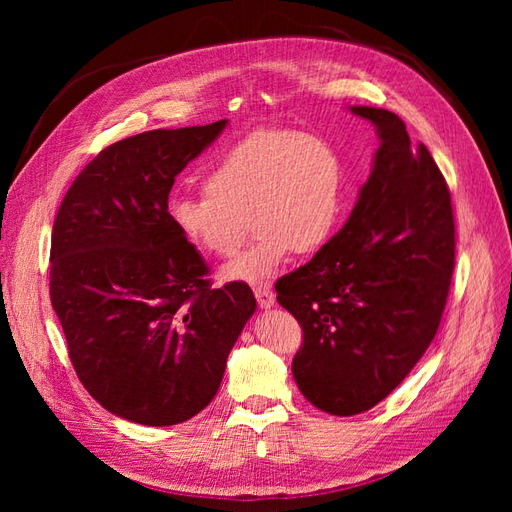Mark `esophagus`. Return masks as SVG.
<instances>
[{
	"label": "esophagus",
	"mask_w": 512,
	"mask_h": 512,
	"mask_svg": "<svg viewBox=\"0 0 512 512\" xmlns=\"http://www.w3.org/2000/svg\"><path fill=\"white\" fill-rule=\"evenodd\" d=\"M254 294H256V301L262 309H271L273 303H275V294L271 290L269 284H260L254 288Z\"/></svg>",
	"instance_id": "34e87169"
}]
</instances>
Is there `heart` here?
Returning a JSON list of instances; mask_svg holds the SVG:
<instances>
[{
	"instance_id": "b5f03b06",
	"label": "heart",
	"mask_w": 512,
	"mask_h": 512,
	"mask_svg": "<svg viewBox=\"0 0 512 512\" xmlns=\"http://www.w3.org/2000/svg\"><path fill=\"white\" fill-rule=\"evenodd\" d=\"M344 211V166L322 136L267 130L228 147L205 175V192L170 203L177 235L209 256L237 252L250 217L254 243L224 267L228 280L262 282L290 256L329 243Z\"/></svg>"
}]
</instances>
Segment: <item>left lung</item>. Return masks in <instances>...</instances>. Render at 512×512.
Returning a JSON list of instances; mask_svg holds the SVG:
<instances>
[{
	"mask_svg": "<svg viewBox=\"0 0 512 512\" xmlns=\"http://www.w3.org/2000/svg\"><path fill=\"white\" fill-rule=\"evenodd\" d=\"M380 147L348 222L318 254L277 280V303L299 320L292 374L309 404L361 414L401 384L436 337L455 269L451 192L406 123L350 106Z\"/></svg>",
	"mask_w": 512,
	"mask_h": 512,
	"instance_id": "8db88e82",
	"label": "left lung"
}]
</instances>
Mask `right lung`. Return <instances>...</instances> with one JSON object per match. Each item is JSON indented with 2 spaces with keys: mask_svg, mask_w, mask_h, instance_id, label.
<instances>
[{
  "mask_svg": "<svg viewBox=\"0 0 512 512\" xmlns=\"http://www.w3.org/2000/svg\"><path fill=\"white\" fill-rule=\"evenodd\" d=\"M151 130L102 149L74 179L51 237V303L76 376L126 421L166 427L211 404L256 312L252 288H211L168 218L175 177L226 128Z\"/></svg>",
  "mask_w": 512,
  "mask_h": 512,
  "instance_id": "1",
  "label": "right lung"
}]
</instances>
